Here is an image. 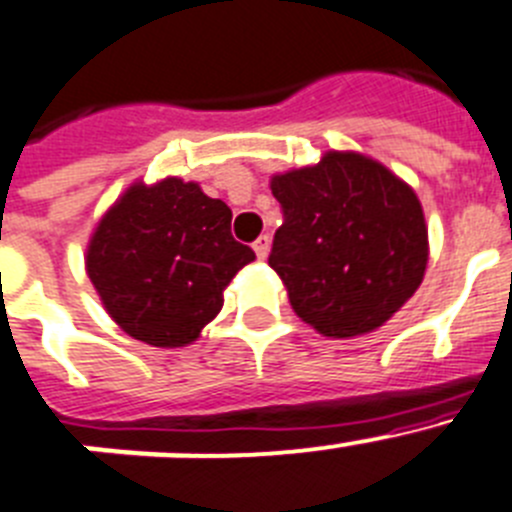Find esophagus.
Wrapping results in <instances>:
<instances>
[{
  "mask_svg": "<svg viewBox=\"0 0 512 512\" xmlns=\"http://www.w3.org/2000/svg\"><path fill=\"white\" fill-rule=\"evenodd\" d=\"M252 250H255V255L260 257V260H265L267 252H270V237L267 234H262V237L255 239V245H252Z\"/></svg>",
  "mask_w": 512,
  "mask_h": 512,
  "instance_id": "obj_1",
  "label": "esophagus"
}]
</instances>
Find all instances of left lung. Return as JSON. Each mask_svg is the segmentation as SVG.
<instances>
[{"label":"left lung","mask_w":512,"mask_h":512,"mask_svg":"<svg viewBox=\"0 0 512 512\" xmlns=\"http://www.w3.org/2000/svg\"><path fill=\"white\" fill-rule=\"evenodd\" d=\"M270 188L283 224L267 262L306 324L334 339L367 334L416 293L428 262L423 209L385 165L326 153Z\"/></svg>","instance_id":"8db88e82"}]
</instances>
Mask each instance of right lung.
<instances>
[{
  "label": "right lung",
  "mask_w": 512,
  "mask_h": 512,
  "mask_svg": "<svg viewBox=\"0 0 512 512\" xmlns=\"http://www.w3.org/2000/svg\"><path fill=\"white\" fill-rule=\"evenodd\" d=\"M255 260L232 237V209L199 183H135L91 237L86 273L130 336L183 347L222 311L229 280Z\"/></svg>",
  "instance_id": "right-lung-1"
}]
</instances>
